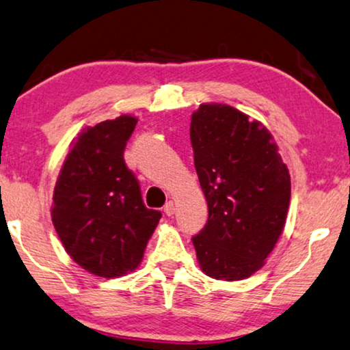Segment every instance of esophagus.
<instances>
[{
  "label": "esophagus",
  "mask_w": 350,
  "mask_h": 350,
  "mask_svg": "<svg viewBox=\"0 0 350 350\" xmlns=\"http://www.w3.org/2000/svg\"><path fill=\"white\" fill-rule=\"evenodd\" d=\"M164 212H165V215H169V217H172L175 214V204H174V201H169L164 206Z\"/></svg>",
  "instance_id": "esophagus-1"
}]
</instances>
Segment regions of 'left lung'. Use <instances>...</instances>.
Returning a JSON list of instances; mask_svg holds the SVG:
<instances>
[{"mask_svg":"<svg viewBox=\"0 0 350 350\" xmlns=\"http://www.w3.org/2000/svg\"><path fill=\"white\" fill-rule=\"evenodd\" d=\"M208 219L193 236L207 276L236 281L262 269L284 228L291 178L270 131L226 104H201L189 126Z\"/></svg>","mask_w":350,"mask_h":350,"instance_id":"1","label":"left lung"}]
</instances>
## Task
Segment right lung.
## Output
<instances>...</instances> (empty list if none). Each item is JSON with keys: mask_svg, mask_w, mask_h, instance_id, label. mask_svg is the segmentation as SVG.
<instances>
[{"mask_svg": "<svg viewBox=\"0 0 350 350\" xmlns=\"http://www.w3.org/2000/svg\"><path fill=\"white\" fill-rule=\"evenodd\" d=\"M138 119L120 116L86 126L59 172L51 219L62 246L81 269L103 278L133 271L161 219L144 206L124 161Z\"/></svg>", "mask_w": 350, "mask_h": 350, "instance_id": "add662e5", "label": "right lung"}]
</instances>
